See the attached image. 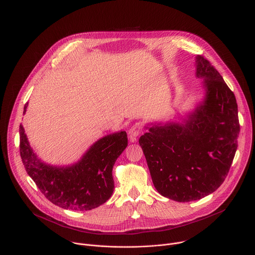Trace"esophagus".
<instances>
[{"label": "esophagus", "mask_w": 255, "mask_h": 255, "mask_svg": "<svg viewBox=\"0 0 255 255\" xmlns=\"http://www.w3.org/2000/svg\"><path fill=\"white\" fill-rule=\"evenodd\" d=\"M142 131H143L142 124H141V123H136V124H134V125L130 128V129H129V131H128L130 140H131V141H135V140H136V137H137Z\"/></svg>", "instance_id": "1"}]
</instances>
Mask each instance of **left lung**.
Segmentation results:
<instances>
[{"label": "left lung", "instance_id": "obj_1", "mask_svg": "<svg viewBox=\"0 0 255 255\" xmlns=\"http://www.w3.org/2000/svg\"><path fill=\"white\" fill-rule=\"evenodd\" d=\"M195 59L203 102L182 123L153 125L138 140L154 187L178 202L200 199L222 184L240 130L233 92L208 60Z\"/></svg>", "mask_w": 255, "mask_h": 255}]
</instances>
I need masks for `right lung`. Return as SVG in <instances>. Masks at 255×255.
I'll use <instances>...</instances> for the list:
<instances>
[{"mask_svg": "<svg viewBox=\"0 0 255 255\" xmlns=\"http://www.w3.org/2000/svg\"><path fill=\"white\" fill-rule=\"evenodd\" d=\"M27 107L28 103L24 114ZM127 145V132H115L96 141L76 164L58 167L38 158L20 125V153L26 171L52 203L65 209L91 210L112 196L113 167Z\"/></svg>", "mask_w": 255, "mask_h": 255, "instance_id": "obj_1", "label": "right lung"}]
</instances>
